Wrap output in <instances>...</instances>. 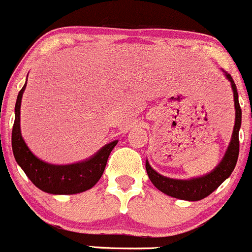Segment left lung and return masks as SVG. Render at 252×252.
I'll list each match as a JSON object with an SVG mask.
<instances>
[{
  "instance_id": "left-lung-1",
  "label": "left lung",
  "mask_w": 252,
  "mask_h": 252,
  "mask_svg": "<svg viewBox=\"0 0 252 252\" xmlns=\"http://www.w3.org/2000/svg\"><path fill=\"white\" fill-rule=\"evenodd\" d=\"M225 77L231 83L232 92H234L235 126L230 144L220 164L211 173L200 176V178H194V179L190 180H179L170 179V178L160 175L150 166L148 160L145 161V169H147L150 182L154 184L157 189H159L161 192L169 195V196L176 197L180 200H201L204 197L209 196L214 190L218 189L222 184V182H225L234 171L237 158H239V130L240 126H241V108L239 104V95H237L236 84L234 83V79L227 72H225Z\"/></svg>"
}]
</instances>
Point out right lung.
<instances>
[{
  "instance_id": "1",
  "label": "right lung",
  "mask_w": 252,
  "mask_h": 252,
  "mask_svg": "<svg viewBox=\"0 0 252 252\" xmlns=\"http://www.w3.org/2000/svg\"><path fill=\"white\" fill-rule=\"evenodd\" d=\"M25 89L26 83L17 95L15 107V124L12 129V150L18 165L22 168L31 182L42 191L48 194H78L93 188L102 178L110 152L117 145L118 140L104 145L91 159L81 163L55 165L41 160L28 149L21 134V100Z\"/></svg>"
}]
</instances>
